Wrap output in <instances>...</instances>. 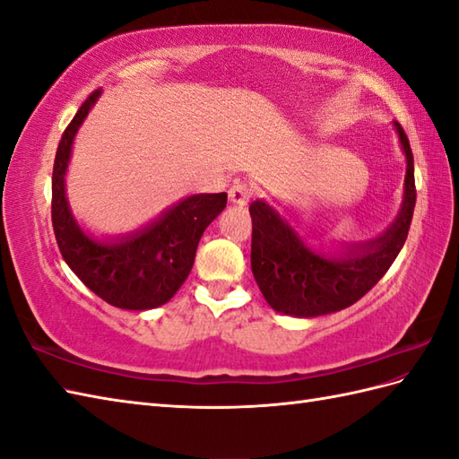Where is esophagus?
Here are the masks:
<instances>
[{
    "label": "esophagus",
    "mask_w": 459,
    "mask_h": 459,
    "mask_svg": "<svg viewBox=\"0 0 459 459\" xmlns=\"http://www.w3.org/2000/svg\"><path fill=\"white\" fill-rule=\"evenodd\" d=\"M229 199L230 203L238 204V207H245V204L252 199V187L245 181H235L232 187L229 189Z\"/></svg>",
    "instance_id": "34e87169"
}]
</instances>
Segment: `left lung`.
<instances>
[{
	"mask_svg": "<svg viewBox=\"0 0 459 459\" xmlns=\"http://www.w3.org/2000/svg\"><path fill=\"white\" fill-rule=\"evenodd\" d=\"M394 128L406 155L404 199L396 221L378 238L321 255L266 201L250 204V266L272 309L294 317L333 314L353 306L391 268L406 242L416 204L412 150L403 126L394 122Z\"/></svg>",
	"mask_w": 459,
	"mask_h": 459,
	"instance_id": "1",
	"label": "left lung"
}]
</instances>
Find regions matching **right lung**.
<instances>
[{"mask_svg": "<svg viewBox=\"0 0 459 459\" xmlns=\"http://www.w3.org/2000/svg\"><path fill=\"white\" fill-rule=\"evenodd\" d=\"M82 102L58 142L53 165L51 217L58 250L82 284L122 309H153L169 301L189 276L204 229L227 207V193H199L173 204L158 221L110 240L86 235L66 201L65 175L74 135L99 100Z\"/></svg>", "mask_w": 459, "mask_h": 459, "instance_id": "1", "label": "right lung"}]
</instances>
